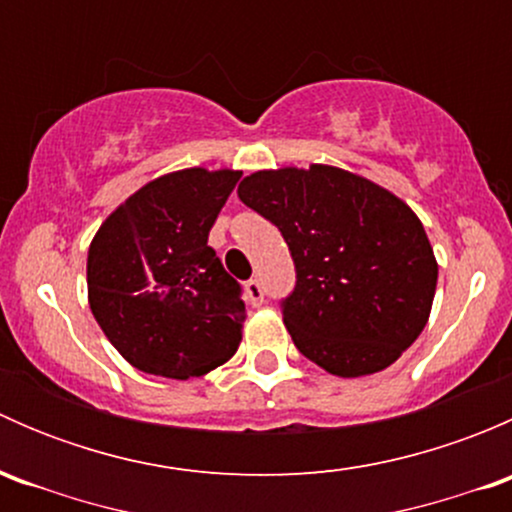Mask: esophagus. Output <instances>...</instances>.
<instances>
[{
    "mask_svg": "<svg viewBox=\"0 0 512 512\" xmlns=\"http://www.w3.org/2000/svg\"><path fill=\"white\" fill-rule=\"evenodd\" d=\"M245 294H247V302H250L252 307H260V304L265 302V289H262L260 280H250V282H247Z\"/></svg>",
    "mask_w": 512,
    "mask_h": 512,
    "instance_id": "esophagus-1",
    "label": "esophagus"
}]
</instances>
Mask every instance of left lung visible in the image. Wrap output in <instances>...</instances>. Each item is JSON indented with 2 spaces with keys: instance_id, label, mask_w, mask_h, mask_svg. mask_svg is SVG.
<instances>
[{
  "instance_id": "1",
  "label": "left lung",
  "mask_w": 512,
  "mask_h": 512,
  "mask_svg": "<svg viewBox=\"0 0 512 512\" xmlns=\"http://www.w3.org/2000/svg\"><path fill=\"white\" fill-rule=\"evenodd\" d=\"M237 195L285 237L297 282L282 317L309 361L352 379L386 369L416 342L438 265L404 200L332 165L257 170Z\"/></svg>"
}]
</instances>
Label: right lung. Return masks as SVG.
<instances>
[{
    "label": "right lung",
    "mask_w": 512,
    "mask_h": 512,
    "mask_svg": "<svg viewBox=\"0 0 512 512\" xmlns=\"http://www.w3.org/2000/svg\"><path fill=\"white\" fill-rule=\"evenodd\" d=\"M240 175L205 168L160 175L98 227L86 262L91 312L136 369L190 379L240 347L242 287L208 245Z\"/></svg>",
    "instance_id": "obj_1"
}]
</instances>
